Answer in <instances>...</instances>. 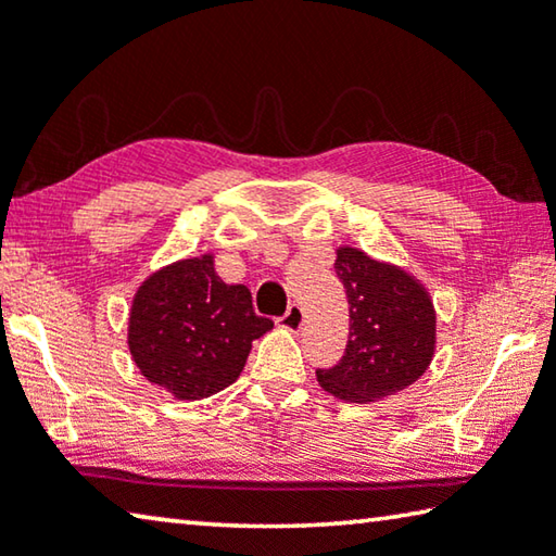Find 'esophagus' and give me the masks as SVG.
Returning a JSON list of instances; mask_svg holds the SVG:
<instances>
[{"label":"esophagus","instance_id":"34e87169","mask_svg":"<svg viewBox=\"0 0 556 556\" xmlns=\"http://www.w3.org/2000/svg\"><path fill=\"white\" fill-rule=\"evenodd\" d=\"M279 326H281V329H287V331H302V326H304V309H302V306H296V304L289 306L287 314L279 319Z\"/></svg>","mask_w":556,"mask_h":556}]
</instances>
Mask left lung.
<instances>
[{
	"label": "left lung",
	"mask_w": 556,
	"mask_h": 556,
	"mask_svg": "<svg viewBox=\"0 0 556 556\" xmlns=\"http://www.w3.org/2000/svg\"><path fill=\"white\" fill-rule=\"evenodd\" d=\"M349 299V343L316 381L346 403H376L428 371L435 356V306L426 285L399 264L341 244L333 262Z\"/></svg>",
	"instance_id": "left-lung-1"
}]
</instances>
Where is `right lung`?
Listing matches in <instances>:
<instances>
[{
	"mask_svg": "<svg viewBox=\"0 0 556 556\" xmlns=\"http://www.w3.org/2000/svg\"><path fill=\"white\" fill-rule=\"evenodd\" d=\"M244 285H225L215 254L165 264L140 281L128 312V349L148 381L200 401L240 378L252 341L271 329Z\"/></svg>",
	"mask_w": 556,
	"mask_h": 556,
	"instance_id": "right-lung-1",
	"label": "right lung"
}]
</instances>
